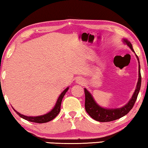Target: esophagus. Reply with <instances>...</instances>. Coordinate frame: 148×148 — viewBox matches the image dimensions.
I'll return each instance as SVG.
<instances>
[{
	"mask_svg": "<svg viewBox=\"0 0 148 148\" xmlns=\"http://www.w3.org/2000/svg\"><path fill=\"white\" fill-rule=\"evenodd\" d=\"M75 81L77 84H83L85 80V79L82 78V77H79V78H77Z\"/></svg>",
	"mask_w": 148,
	"mask_h": 148,
	"instance_id": "1",
	"label": "esophagus"
}]
</instances>
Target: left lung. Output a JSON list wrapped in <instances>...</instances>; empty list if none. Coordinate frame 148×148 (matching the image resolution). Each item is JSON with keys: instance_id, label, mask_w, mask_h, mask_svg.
I'll use <instances>...</instances> for the list:
<instances>
[{"instance_id": "obj_1", "label": "left lung", "mask_w": 148, "mask_h": 148, "mask_svg": "<svg viewBox=\"0 0 148 148\" xmlns=\"http://www.w3.org/2000/svg\"><path fill=\"white\" fill-rule=\"evenodd\" d=\"M124 42L125 44L128 45L130 48L132 49V51H134L132 48V45L131 43L128 42L127 40L124 39ZM137 60L139 63V71H138V81L136 85V88L134 92L132 97L131 99L127 103L126 105L124 106L123 107L119 108H114V109H108V108H104L101 106H100L95 101L91 94L88 91L87 88H84L85 89V110L89 114L90 117L95 120L99 122H110L113 120L119 119L120 118L124 116L127 114L132 108H133L134 105L136 103V99H137L138 93L140 92V87H141V81H142V77H141L140 73V65L139 58L137 55H136Z\"/></svg>"}]
</instances>
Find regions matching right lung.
Here are the masks:
<instances>
[{
    "mask_svg": "<svg viewBox=\"0 0 148 148\" xmlns=\"http://www.w3.org/2000/svg\"><path fill=\"white\" fill-rule=\"evenodd\" d=\"M69 89V87H67L65 88V89L63 90V91L61 92V94L60 95L59 97L58 101L56 102V104L54 108L52 109V110L50 111V112L45 114L44 115H42V116H24L23 114H20L18 112H17L16 110H15L14 109V110L15 111L18 115L20 116L22 119H24L25 120H28V121L29 122H36V123H45V122H49L52 120L53 119H55V118L58 116V114L60 112V108H61V101H62V99L64 95H65V93Z\"/></svg>",
    "mask_w": 148,
    "mask_h": 148,
    "instance_id": "1",
    "label": "right lung"
}]
</instances>
